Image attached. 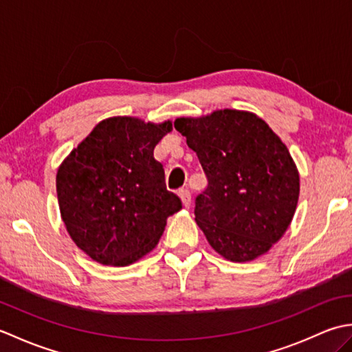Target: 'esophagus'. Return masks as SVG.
I'll use <instances>...</instances> for the list:
<instances>
[{
    "label": "esophagus",
    "mask_w": 352,
    "mask_h": 352,
    "mask_svg": "<svg viewBox=\"0 0 352 352\" xmlns=\"http://www.w3.org/2000/svg\"><path fill=\"white\" fill-rule=\"evenodd\" d=\"M178 197H180L182 204L184 207H189L190 206V192H189V189H180V190H178Z\"/></svg>",
    "instance_id": "1"
}]
</instances>
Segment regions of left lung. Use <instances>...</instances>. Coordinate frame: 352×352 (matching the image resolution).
<instances>
[{"label": "left lung", "instance_id": "obj_1", "mask_svg": "<svg viewBox=\"0 0 352 352\" xmlns=\"http://www.w3.org/2000/svg\"><path fill=\"white\" fill-rule=\"evenodd\" d=\"M174 125L207 175L195 221L208 243L234 263L263 256L286 233L300 198V172L287 146L245 110L178 118Z\"/></svg>", "mask_w": 352, "mask_h": 352}]
</instances>
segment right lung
I'll use <instances>...</instances> for the list:
<instances>
[{"mask_svg": "<svg viewBox=\"0 0 352 352\" xmlns=\"http://www.w3.org/2000/svg\"><path fill=\"white\" fill-rule=\"evenodd\" d=\"M172 121L113 116L95 125L57 169L60 216L96 263L129 266L155 248L182 201L164 186L154 148Z\"/></svg>", "mask_w": 352, "mask_h": 352, "instance_id": "1", "label": "right lung"}]
</instances>
